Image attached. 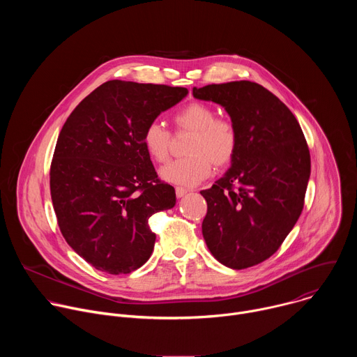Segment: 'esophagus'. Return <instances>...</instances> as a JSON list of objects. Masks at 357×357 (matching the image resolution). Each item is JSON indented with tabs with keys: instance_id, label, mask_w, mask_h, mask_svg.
<instances>
[{
	"instance_id": "34e87169",
	"label": "esophagus",
	"mask_w": 357,
	"mask_h": 357,
	"mask_svg": "<svg viewBox=\"0 0 357 357\" xmlns=\"http://www.w3.org/2000/svg\"><path fill=\"white\" fill-rule=\"evenodd\" d=\"M188 192H189V189H188V188H183V186H176V188H175L176 197H183Z\"/></svg>"
}]
</instances>
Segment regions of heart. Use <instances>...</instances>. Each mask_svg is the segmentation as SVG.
<instances>
[{
    "instance_id": "heart-1",
    "label": "heart",
    "mask_w": 357,
    "mask_h": 357,
    "mask_svg": "<svg viewBox=\"0 0 357 357\" xmlns=\"http://www.w3.org/2000/svg\"><path fill=\"white\" fill-rule=\"evenodd\" d=\"M172 123L175 132H190L185 154L188 157L171 161L161 169V178L172 185L193 186L205 181L212 165L225 169L231 165L238 151V130L229 117L218 116V112L200 101L179 109ZM172 144L171 131L160 121H151L142 132V145L146 154L155 162L169 158Z\"/></svg>"
}]
</instances>
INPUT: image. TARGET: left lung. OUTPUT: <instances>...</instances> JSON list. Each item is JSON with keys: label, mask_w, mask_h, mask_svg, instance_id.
<instances>
[{"label": "left lung", "mask_w": 357, "mask_h": 357, "mask_svg": "<svg viewBox=\"0 0 357 357\" xmlns=\"http://www.w3.org/2000/svg\"><path fill=\"white\" fill-rule=\"evenodd\" d=\"M193 96L223 106L240 137L231 168L200 190L208 202L203 237L223 266H257L281 247L302 213L311 175L307 139L291 110L259 83L193 87Z\"/></svg>", "instance_id": "8db88e82"}]
</instances>
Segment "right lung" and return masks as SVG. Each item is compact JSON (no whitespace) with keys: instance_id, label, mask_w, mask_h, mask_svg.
Masks as SVG:
<instances>
[{"instance_id":"1","label":"right lung","mask_w":357,"mask_h":357,"mask_svg":"<svg viewBox=\"0 0 357 357\" xmlns=\"http://www.w3.org/2000/svg\"><path fill=\"white\" fill-rule=\"evenodd\" d=\"M188 94L185 87L109 80L63 124L49 183L61 233L94 268L128 274L151 257L149 218L175 206L142 145L145 127Z\"/></svg>"}]
</instances>
